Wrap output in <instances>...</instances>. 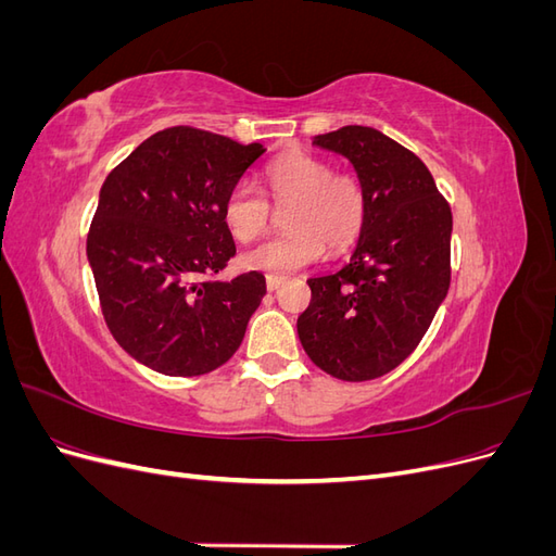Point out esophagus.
<instances>
[{"mask_svg":"<svg viewBox=\"0 0 556 556\" xmlns=\"http://www.w3.org/2000/svg\"><path fill=\"white\" fill-rule=\"evenodd\" d=\"M282 282H285V280L278 278V276H268V278H266V290H268V292H276Z\"/></svg>","mask_w":556,"mask_h":556,"instance_id":"esophagus-1","label":"esophagus"}]
</instances>
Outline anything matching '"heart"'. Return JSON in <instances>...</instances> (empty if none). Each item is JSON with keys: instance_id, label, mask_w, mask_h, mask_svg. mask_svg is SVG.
Segmentation results:
<instances>
[{"instance_id": "obj_1", "label": "heart", "mask_w": 556, "mask_h": 556, "mask_svg": "<svg viewBox=\"0 0 556 556\" xmlns=\"http://www.w3.org/2000/svg\"><path fill=\"white\" fill-rule=\"evenodd\" d=\"M264 188L276 208L285 213L288 233L248 250L245 268L288 276L315 264L325 245L341 252L364 229L368 199L357 174L333 172V164L311 153H290L264 169ZM225 225L241 243L257 241L274 220V208L252 182H237L223 204Z\"/></svg>"}]
</instances>
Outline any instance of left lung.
<instances>
[{"label": "left lung", "mask_w": 556, "mask_h": 556, "mask_svg": "<svg viewBox=\"0 0 556 556\" xmlns=\"http://www.w3.org/2000/svg\"><path fill=\"white\" fill-rule=\"evenodd\" d=\"M364 182L368 213L341 271L315 276L299 315L301 345L325 374L364 382L413 355L450 290L452 211L415 153L374 127L319 134Z\"/></svg>", "instance_id": "8db88e82"}]
</instances>
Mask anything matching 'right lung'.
Segmentation results:
<instances>
[{
	"mask_svg": "<svg viewBox=\"0 0 556 556\" xmlns=\"http://www.w3.org/2000/svg\"><path fill=\"white\" fill-rule=\"evenodd\" d=\"M264 155L197 127L146 139L106 176L88 231V260L113 339L157 374L194 378L239 350L266 294L260 271L215 276L237 255L227 192Z\"/></svg>",
	"mask_w": 556,
	"mask_h": 556,
	"instance_id": "right-lung-1",
	"label": "right lung"
}]
</instances>
